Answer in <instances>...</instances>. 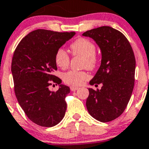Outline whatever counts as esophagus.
<instances>
[{
    "label": "esophagus",
    "mask_w": 149,
    "mask_h": 149,
    "mask_svg": "<svg viewBox=\"0 0 149 149\" xmlns=\"http://www.w3.org/2000/svg\"><path fill=\"white\" fill-rule=\"evenodd\" d=\"M79 88L78 87H74V86H71L70 87V90L72 91H75L78 90Z\"/></svg>",
    "instance_id": "34e87169"
}]
</instances>
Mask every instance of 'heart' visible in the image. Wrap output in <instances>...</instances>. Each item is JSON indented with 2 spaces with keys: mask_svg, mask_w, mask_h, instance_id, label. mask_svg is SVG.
<instances>
[{
  "mask_svg": "<svg viewBox=\"0 0 149 149\" xmlns=\"http://www.w3.org/2000/svg\"><path fill=\"white\" fill-rule=\"evenodd\" d=\"M71 51L73 55L83 57L82 66L88 69H94L98 64V57L95 53L96 48L93 42L86 38L80 37L70 45ZM55 61L57 66L61 69H66L70 64V56L63 48L56 51ZM89 79V74L86 71L70 70L63 75V80L67 85H82Z\"/></svg>",
  "mask_w": 149,
  "mask_h": 149,
  "instance_id": "obj_1",
  "label": "heart"
}]
</instances>
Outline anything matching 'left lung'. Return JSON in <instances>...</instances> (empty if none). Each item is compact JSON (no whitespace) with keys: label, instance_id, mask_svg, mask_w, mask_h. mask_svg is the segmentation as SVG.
I'll return each instance as SVG.
<instances>
[{"label":"left lung","instance_id":"1","mask_svg":"<svg viewBox=\"0 0 149 149\" xmlns=\"http://www.w3.org/2000/svg\"><path fill=\"white\" fill-rule=\"evenodd\" d=\"M82 36L93 39L101 51V64L89 84L86 107L94 118L108 122L119 117L126 109L134 86L136 60L125 36L109 26L87 31Z\"/></svg>","mask_w":149,"mask_h":149}]
</instances>
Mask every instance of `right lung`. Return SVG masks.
<instances>
[{
  "mask_svg": "<svg viewBox=\"0 0 149 149\" xmlns=\"http://www.w3.org/2000/svg\"><path fill=\"white\" fill-rule=\"evenodd\" d=\"M75 34L37 29L25 36L14 52L11 71L15 96L28 118L40 126L51 127L64 117V99L70 90L52 73L57 70L56 51ZM51 81L59 85L55 93L48 88Z\"/></svg>",
  "mask_w": 149,
  "mask_h": 149,
  "instance_id": "1",
  "label": "right lung"
}]
</instances>
